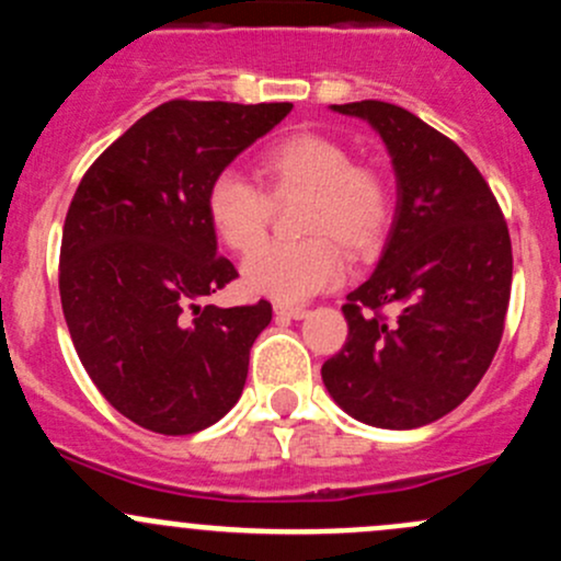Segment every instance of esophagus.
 Masks as SVG:
<instances>
[{"label": "esophagus", "mask_w": 561, "mask_h": 561, "mask_svg": "<svg viewBox=\"0 0 561 561\" xmlns=\"http://www.w3.org/2000/svg\"><path fill=\"white\" fill-rule=\"evenodd\" d=\"M274 314L276 320H304L309 312L304 307H285V304H276Z\"/></svg>", "instance_id": "esophagus-1"}]
</instances>
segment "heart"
Wrapping results in <instances>:
<instances>
[{
    "instance_id": "b5f03b06",
    "label": "heart",
    "mask_w": 561,
    "mask_h": 561,
    "mask_svg": "<svg viewBox=\"0 0 561 561\" xmlns=\"http://www.w3.org/2000/svg\"><path fill=\"white\" fill-rule=\"evenodd\" d=\"M257 173L282 197L304 192L298 208L301 241H271L241 265L252 296L301 304L336 285L344 254H369L386 239L393 219V192L377 168L353 162L344 144L320 133H296L265 146ZM271 203L239 171H219L206 186V217L233 252H249L265 236Z\"/></svg>"
}]
</instances>
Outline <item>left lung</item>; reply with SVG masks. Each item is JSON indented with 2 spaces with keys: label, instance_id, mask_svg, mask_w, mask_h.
<instances>
[{
  "label": "left lung",
  "instance_id": "obj_1",
  "mask_svg": "<svg viewBox=\"0 0 561 561\" xmlns=\"http://www.w3.org/2000/svg\"><path fill=\"white\" fill-rule=\"evenodd\" d=\"M331 111L382 138L396 214L375 274L342 307L347 342L322 364V382L355 421L426 426L472 393L500 347L513 282L507 222L472 160L415 113L380 100Z\"/></svg>",
  "mask_w": 561,
  "mask_h": 561
}]
</instances>
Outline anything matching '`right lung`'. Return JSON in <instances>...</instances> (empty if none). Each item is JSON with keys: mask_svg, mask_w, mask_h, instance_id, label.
<instances>
[{"mask_svg": "<svg viewBox=\"0 0 561 561\" xmlns=\"http://www.w3.org/2000/svg\"><path fill=\"white\" fill-rule=\"evenodd\" d=\"M290 111L171 100L78 184L61 233V309L94 386L149 432L208 428L244 390L271 304L201 307L239 276L217 254L206 186Z\"/></svg>", "mask_w": 561, "mask_h": 561, "instance_id": "add662e5", "label": "right lung"}]
</instances>
